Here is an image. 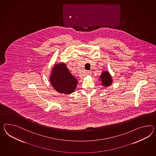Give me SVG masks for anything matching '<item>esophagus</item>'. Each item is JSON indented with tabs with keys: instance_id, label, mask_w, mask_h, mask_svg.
I'll return each instance as SVG.
<instances>
[{
	"instance_id": "esophagus-1",
	"label": "esophagus",
	"mask_w": 156,
	"mask_h": 156,
	"mask_svg": "<svg viewBox=\"0 0 156 156\" xmlns=\"http://www.w3.org/2000/svg\"><path fill=\"white\" fill-rule=\"evenodd\" d=\"M91 73H91V72H90V71H87V75H91Z\"/></svg>"
}]
</instances>
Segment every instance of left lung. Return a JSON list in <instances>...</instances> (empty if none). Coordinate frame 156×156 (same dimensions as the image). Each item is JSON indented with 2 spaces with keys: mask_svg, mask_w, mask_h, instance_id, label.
Listing matches in <instances>:
<instances>
[{
  "mask_svg": "<svg viewBox=\"0 0 156 156\" xmlns=\"http://www.w3.org/2000/svg\"><path fill=\"white\" fill-rule=\"evenodd\" d=\"M100 80L101 81V85L105 87H108L112 84V76L108 71H104L102 72L101 76H100Z\"/></svg>",
  "mask_w": 156,
  "mask_h": 156,
  "instance_id": "left-lung-1",
  "label": "left lung"
}]
</instances>
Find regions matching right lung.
<instances>
[{"label": "right lung", "instance_id": "add662e5", "mask_svg": "<svg viewBox=\"0 0 156 156\" xmlns=\"http://www.w3.org/2000/svg\"><path fill=\"white\" fill-rule=\"evenodd\" d=\"M50 81L56 91L66 94L74 92L77 84V79L63 63L55 64L50 77Z\"/></svg>", "mask_w": 156, "mask_h": 156}]
</instances>
